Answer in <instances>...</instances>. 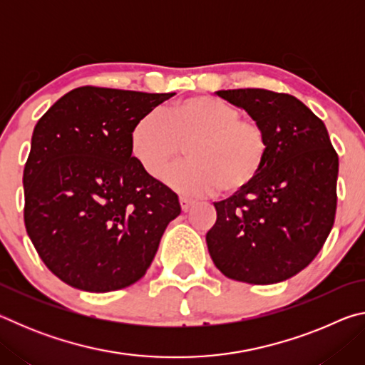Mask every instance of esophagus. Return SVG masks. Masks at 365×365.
I'll use <instances>...</instances> for the list:
<instances>
[{"label":"esophagus","mask_w":365,"mask_h":365,"mask_svg":"<svg viewBox=\"0 0 365 365\" xmlns=\"http://www.w3.org/2000/svg\"><path fill=\"white\" fill-rule=\"evenodd\" d=\"M193 205H195V201L188 200V197H180V206H182V211L183 212H188Z\"/></svg>","instance_id":"34e87169"}]
</instances>
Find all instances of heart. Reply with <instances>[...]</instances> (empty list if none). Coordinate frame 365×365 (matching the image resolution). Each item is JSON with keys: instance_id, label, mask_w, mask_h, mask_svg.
<instances>
[{"instance_id": "b5f03b06", "label": "heart", "mask_w": 365, "mask_h": 365, "mask_svg": "<svg viewBox=\"0 0 365 365\" xmlns=\"http://www.w3.org/2000/svg\"><path fill=\"white\" fill-rule=\"evenodd\" d=\"M187 147V164L165 175L172 190L188 196L238 193L256 180L269 156L261 123L240 117L232 104L209 95L182 98L164 115L148 113L135 122L130 151L148 175L160 178Z\"/></svg>"}]
</instances>
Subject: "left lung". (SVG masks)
<instances>
[{"label":"left lung","mask_w":365,"mask_h":365,"mask_svg":"<svg viewBox=\"0 0 365 365\" xmlns=\"http://www.w3.org/2000/svg\"><path fill=\"white\" fill-rule=\"evenodd\" d=\"M264 127L269 156L248 188L214 202L209 255L232 280L270 285L319 255L335 222L338 154L325 123L298 98L262 88L220 90Z\"/></svg>","instance_id":"8db88e82"}]
</instances>
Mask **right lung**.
I'll list each match as a JSON object with an SVG mask.
<instances>
[{
	"mask_svg": "<svg viewBox=\"0 0 365 365\" xmlns=\"http://www.w3.org/2000/svg\"><path fill=\"white\" fill-rule=\"evenodd\" d=\"M175 93L80 86L36 122L24 169V220L46 267L73 288L106 293L146 274L178 196L140 168L130 133Z\"/></svg>",
	"mask_w": 365,
	"mask_h": 365,
	"instance_id": "obj_1",
	"label": "right lung"
}]
</instances>
